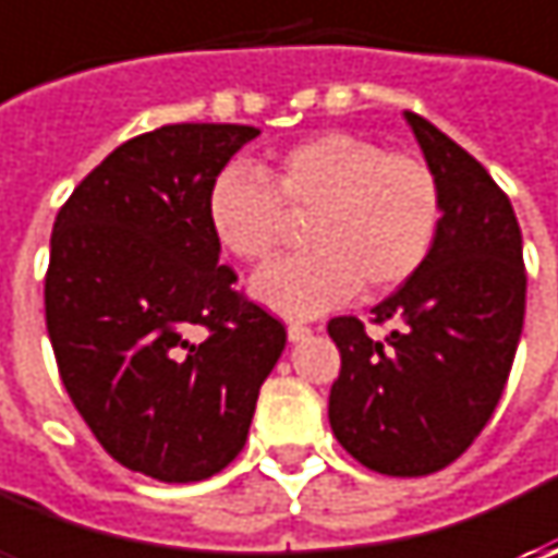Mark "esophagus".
I'll return each instance as SVG.
<instances>
[{
  "mask_svg": "<svg viewBox=\"0 0 558 558\" xmlns=\"http://www.w3.org/2000/svg\"><path fill=\"white\" fill-rule=\"evenodd\" d=\"M311 326L307 323H289V338L291 341H304V338H311Z\"/></svg>",
  "mask_w": 558,
  "mask_h": 558,
  "instance_id": "esophagus-1",
  "label": "esophagus"
}]
</instances>
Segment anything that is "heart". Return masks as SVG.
I'll list each match as a JSON object with an SVG mask.
<instances>
[{
    "label": "heart",
    "mask_w": 558,
    "mask_h": 558,
    "mask_svg": "<svg viewBox=\"0 0 558 558\" xmlns=\"http://www.w3.org/2000/svg\"><path fill=\"white\" fill-rule=\"evenodd\" d=\"M204 217L223 251L264 264L304 220L311 251L257 272L254 298L286 316H313L363 286L385 294L410 282L438 245L444 192L435 167L375 140L329 130L294 142L257 173L226 163L214 173Z\"/></svg>",
    "instance_id": "heart-1"
}]
</instances>
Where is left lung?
Masks as SVG:
<instances>
[{"label":"left lung","instance_id":"left-lung-1","mask_svg":"<svg viewBox=\"0 0 558 558\" xmlns=\"http://www.w3.org/2000/svg\"><path fill=\"white\" fill-rule=\"evenodd\" d=\"M407 120L435 167L444 223L425 267L363 319L335 316L341 373L329 391L338 444L378 475L418 478L460 460L494 416L525 323L522 229L506 192L425 118Z\"/></svg>","mask_w":558,"mask_h":558}]
</instances>
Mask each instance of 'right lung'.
<instances>
[{
  "label": "right lung",
  "mask_w": 558,
  "mask_h": 558,
  "mask_svg": "<svg viewBox=\"0 0 558 558\" xmlns=\"http://www.w3.org/2000/svg\"><path fill=\"white\" fill-rule=\"evenodd\" d=\"M167 123L118 145L61 204L46 329L76 413L120 465L185 484L242 453L286 326L235 291L204 198L257 136Z\"/></svg>",
  "instance_id": "right-lung-1"
}]
</instances>
